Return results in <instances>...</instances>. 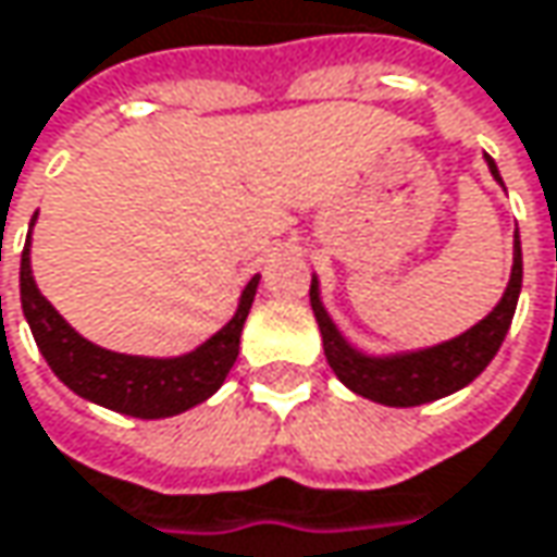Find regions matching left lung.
<instances>
[{
	"label": "left lung",
	"mask_w": 557,
	"mask_h": 557,
	"mask_svg": "<svg viewBox=\"0 0 557 557\" xmlns=\"http://www.w3.org/2000/svg\"><path fill=\"white\" fill-rule=\"evenodd\" d=\"M487 166L494 178L500 182V173L494 166V160L487 157ZM522 288V252L520 237L513 240V272H510V285L500 298V305L487 313L481 323H474L471 330H465L461 336H455L449 343H440L433 349H420V352H404V356H362L359 349H352L336 323L330 320V313L320 305V292H317V278H311V308L323 336V352L330 369L336 372V379L346 384L349 391L387 404V407H417V404H430L440 400L446 394H453L468 382H474L487 362L497 356L510 323L513 311L520 301Z\"/></svg>",
	"instance_id": "left-lung-1"
}]
</instances>
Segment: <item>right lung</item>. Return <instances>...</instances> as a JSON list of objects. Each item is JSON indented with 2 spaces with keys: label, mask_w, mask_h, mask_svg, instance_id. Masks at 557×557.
<instances>
[{
  "label": "right lung",
  "mask_w": 557,
  "mask_h": 557,
  "mask_svg": "<svg viewBox=\"0 0 557 557\" xmlns=\"http://www.w3.org/2000/svg\"><path fill=\"white\" fill-rule=\"evenodd\" d=\"M35 218H32V227H35ZM28 246H32V234L22 249V311L28 317V326L35 333L37 349L44 352L47 366L70 391L127 417L163 420L208 400L224 384L240 352V333L256 298L259 275L249 278V285L240 295V308L231 317V323L221 326L195 352H185L175 359H144V356L111 352L83 339L53 311V305L37 292Z\"/></svg>",
  "instance_id": "1"
}]
</instances>
